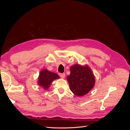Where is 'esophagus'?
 Here are the masks:
<instances>
[{"instance_id":"obj_1","label":"esophagus","mask_w":130,"mask_h":130,"mask_svg":"<svg viewBox=\"0 0 130 130\" xmlns=\"http://www.w3.org/2000/svg\"><path fill=\"white\" fill-rule=\"evenodd\" d=\"M59 74V75H60V76L62 78H64V77H65V74L64 73H62V74H61V73H59L58 74Z\"/></svg>"}]
</instances>
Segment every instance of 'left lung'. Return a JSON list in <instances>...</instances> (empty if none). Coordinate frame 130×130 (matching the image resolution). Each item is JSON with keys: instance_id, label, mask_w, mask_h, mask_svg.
<instances>
[{"instance_id": "obj_1", "label": "left lung", "mask_w": 130, "mask_h": 130, "mask_svg": "<svg viewBox=\"0 0 130 130\" xmlns=\"http://www.w3.org/2000/svg\"><path fill=\"white\" fill-rule=\"evenodd\" d=\"M70 74L67 77L71 91L77 96H84L95 85V77L87 65L75 64L70 68Z\"/></svg>"}]
</instances>
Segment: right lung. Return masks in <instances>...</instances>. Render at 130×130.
<instances>
[{"label": "right lung", "mask_w": 130, "mask_h": 130, "mask_svg": "<svg viewBox=\"0 0 130 130\" xmlns=\"http://www.w3.org/2000/svg\"><path fill=\"white\" fill-rule=\"evenodd\" d=\"M60 77L56 73L51 72L47 69H43L40 72L38 78V84L45 90L48 89L52 82Z\"/></svg>", "instance_id": "obj_1"}]
</instances>
